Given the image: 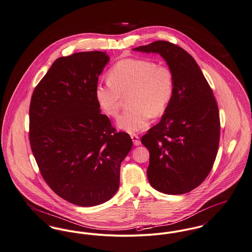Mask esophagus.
Returning <instances> with one entry per match:
<instances>
[{
  "label": "esophagus",
  "mask_w": 252,
  "mask_h": 252,
  "mask_svg": "<svg viewBox=\"0 0 252 252\" xmlns=\"http://www.w3.org/2000/svg\"><path fill=\"white\" fill-rule=\"evenodd\" d=\"M131 138H132V140H133V142H134V144L135 145V146H138V145H140V139H139V136H138L137 134H131Z\"/></svg>",
  "instance_id": "esophagus-1"
}]
</instances>
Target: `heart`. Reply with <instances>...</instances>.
Masks as SVG:
<instances>
[{"label":"heart","instance_id":"b5f03b06","mask_svg":"<svg viewBox=\"0 0 252 252\" xmlns=\"http://www.w3.org/2000/svg\"><path fill=\"white\" fill-rule=\"evenodd\" d=\"M108 79L96 86V100L107 116L116 118L123 97L130 95L131 109L118 119V127L129 133L145 130L151 116L163 115L175 93L172 68L149 59H122L110 69Z\"/></svg>","mask_w":252,"mask_h":252}]
</instances>
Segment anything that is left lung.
<instances>
[{
	"label": "left lung",
	"instance_id": "obj_1",
	"mask_svg": "<svg viewBox=\"0 0 252 252\" xmlns=\"http://www.w3.org/2000/svg\"><path fill=\"white\" fill-rule=\"evenodd\" d=\"M133 50L159 53L176 83L165 114L141 137L150 153L148 181L164 194L188 193L209 175L218 153L217 101L194 58L181 47L156 41Z\"/></svg>",
	"mask_w": 252,
	"mask_h": 252
}]
</instances>
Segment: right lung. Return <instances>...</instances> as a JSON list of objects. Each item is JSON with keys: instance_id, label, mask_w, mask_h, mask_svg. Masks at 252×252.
Instances as JSON below:
<instances>
[{"instance_id": "add662e5", "label": "right lung", "mask_w": 252, "mask_h": 252, "mask_svg": "<svg viewBox=\"0 0 252 252\" xmlns=\"http://www.w3.org/2000/svg\"><path fill=\"white\" fill-rule=\"evenodd\" d=\"M106 51H82L54 61L34 89L30 142L40 173L59 197L79 206L109 201L120 163L133 146L100 113L95 97Z\"/></svg>"}]
</instances>
